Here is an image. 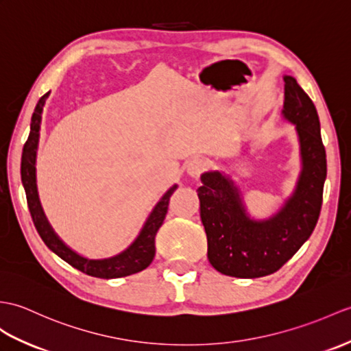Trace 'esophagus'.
I'll list each match as a JSON object with an SVG mask.
<instances>
[{"mask_svg":"<svg viewBox=\"0 0 351 351\" xmlns=\"http://www.w3.org/2000/svg\"><path fill=\"white\" fill-rule=\"evenodd\" d=\"M209 167V161L205 158H193L189 166H186V172L193 178H199L205 170Z\"/></svg>","mask_w":351,"mask_h":351,"instance_id":"obj_1","label":"esophagus"}]
</instances>
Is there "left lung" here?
<instances>
[{
  "instance_id": "1",
  "label": "left lung",
  "mask_w": 351,
  "mask_h": 351,
  "mask_svg": "<svg viewBox=\"0 0 351 351\" xmlns=\"http://www.w3.org/2000/svg\"><path fill=\"white\" fill-rule=\"evenodd\" d=\"M284 82L282 113L296 124L304 165L298 189L286 205L266 221H252L241 193L219 172L203 173V185L197 189L209 262L218 272L236 278H258L278 271L311 236L320 217L328 169L319 115L296 79L286 76Z\"/></svg>"
}]
</instances>
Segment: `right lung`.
<instances>
[{
  "instance_id": "1",
  "label": "right lung",
  "mask_w": 351,
  "mask_h": 351,
  "mask_svg": "<svg viewBox=\"0 0 351 351\" xmlns=\"http://www.w3.org/2000/svg\"><path fill=\"white\" fill-rule=\"evenodd\" d=\"M47 94H45L42 99L38 100L34 113L31 118V130L29 136L27 138L25 145H23L22 151V161H21V176L22 184L25 189L27 194V203L28 209L34 223L36 229L40 234V238L52 250L56 256H60L62 260H65L73 267L79 269L80 272L86 275L95 276V278H121V276H127L132 274H137L148 267L156 256V234L161 227L165 217L167 214V205L169 199L172 193L176 190L178 185H173L161 200L157 203V206L154 208L152 214L149 215L148 221H146L145 227L142 229L141 234L137 236V239L132 243V247L127 248L124 252H121L119 256H115L112 258L104 260H88L82 256L76 254L75 251H71L67 245H64V242L53 233V230L49 226L47 219L43 214L42 206H40L38 195H37V186H36V149L38 143V130H40V119H42V110L45 101L47 99Z\"/></svg>"
}]
</instances>
